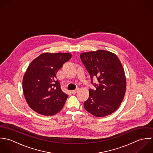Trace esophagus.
Returning a JSON list of instances; mask_svg holds the SVG:
<instances>
[{
  "mask_svg": "<svg viewBox=\"0 0 153 153\" xmlns=\"http://www.w3.org/2000/svg\"><path fill=\"white\" fill-rule=\"evenodd\" d=\"M77 92H78V90H74V91H72L71 93H72L73 94H76Z\"/></svg>",
  "mask_w": 153,
  "mask_h": 153,
  "instance_id": "obj_1",
  "label": "esophagus"
}]
</instances>
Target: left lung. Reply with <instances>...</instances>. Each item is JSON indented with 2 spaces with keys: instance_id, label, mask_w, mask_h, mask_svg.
I'll list each match as a JSON object with an SVG mask.
<instances>
[{
  "instance_id": "obj_1",
  "label": "left lung",
  "mask_w": 153,
  "mask_h": 153,
  "mask_svg": "<svg viewBox=\"0 0 153 153\" xmlns=\"http://www.w3.org/2000/svg\"><path fill=\"white\" fill-rule=\"evenodd\" d=\"M80 59L93 78L96 77V89L89 90L85 109L96 117H103L114 112L121 105L126 86L122 64L117 56L110 51L99 50L83 53Z\"/></svg>"
}]
</instances>
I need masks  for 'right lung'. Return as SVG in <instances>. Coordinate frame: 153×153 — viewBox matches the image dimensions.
<instances>
[{"label":"right lung","instance_id":"add662e5","mask_svg":"<svg viewBox=\"0 0 153 153\" xmlns=\"http://www.w3.org/2000/svg\"><path fill=\"white\" fill-rule=\"evenodd\" d=\"M71 57L69 53H45L30 63L23 77L22 88L33 111L51 116L62 109L68 96L61 91L56 74Z\"/></svg>","mask_w":153,"mask_h":153}]
</instances>
